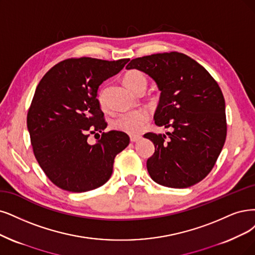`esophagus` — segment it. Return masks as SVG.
<instances>
[{"mask_svg":"<svg viewBox=\"0 0 255 255\" xmlns=\"http://www.w3.org/2000/svg\"><path fill=\"white\" fill-rule=\"evenodd\" d=\"M139 139H140L139 135H130V140L132 143H135V142H137V140H139Z\"/></svg>","mask_w":255,"mask_h":255,"instance_id":"esophagus-1","label":"esophagus"}]
</instances>
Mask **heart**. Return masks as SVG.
<instances>
[{"label": "heart", "mask_w": 255, "mask_h": 255, "mask_svg": "<svg viewBox=\"0 0 255 255\" xmlns=\"http://www.w3.org/2000/svg\"><path fill=\"white\" fill-rule=\"evenodd\" d=\"M127 86L134 92L145 90L147 87L146 75L139 70H129L124 77ZM106 89L102 88L98 93V100L102 106L105 105ZM149 120V113L144 109H135L122 112L111 122V126L116 130L126 132L128 134L138 133L143 125Z\"/></svg>", "instance_id": "1"}]
</instances>
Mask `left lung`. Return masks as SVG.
Instances as JSON below:
<instances>
[{"label":"left lung","instance_id":"left-lung-1","mask_svg":"<svg viewBox=\"0 0 255 255\" xmlns=\"http://www.w3.org/2000/svg\"><path fill=\"white\" fill-rule=\"evenodd\" d=\"M127 69L150 75L161 90L154 123L172 132H148L155 150L147 159L152 180L166 187L187 188L214 167L227 135L225 99L219 84L201 64L181 52L131 60Z\"/></svg>","mask_w":255,"mask_h":255}]
</instances>
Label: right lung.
<instances>
[{"mask_svg":"<svg viewBox=\"0 0 255 255\" xmlns=\"http://www.w3.org/2000/svg\"><path fill=\"white\" fill-rule=\"evenodd\" d=\"M128 62L67 59L54 65L37 85L27 128L37 163L61 189L86 192L104 185L117 154L129 145V136L116 130L102 132L97 144L87 142L90 134L107 127L97 99L99 86Z\"/></svg>","mask_w":255,"mask_h":255,"instance_id":"right-lung-1","label":"right lung"}]
</instances>
